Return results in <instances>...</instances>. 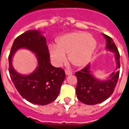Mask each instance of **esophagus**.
<instances>
[{
	"label": "esophagus",
	"mask_w": 129,
	"mask_h": 129,
	"mask_svg": "<svg viewBox=\"0 0 129 129\" xmlns=\"http://www.w3.org/2000/svg\"><path fill=\"white\" fill-rule=\"evenodd\" d=\"M65 73H66V75H72V72L70 70H66L65 71Z\"/></svg>",
	"instance_id": "obj_1"
}]
</instances>
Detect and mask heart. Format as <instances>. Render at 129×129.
I'll list each match as a JSON object with an SVG mask.
<instances>
[{"instance_id": "obj_1", "label": "heart", "mask_w": 129, "mask_h": 129, "mask_svg": "<svg viewBox=\"0 0 129 129\" xmlns=\"http://www.w3.org/2000/svg\"><path fill=\"white\" fill-rule=\"evenodd\" d=\"M97 46L93 36L83 32H74L61 36L55 45H50L49 52L55 64L60 66L66 61V56L73 66H85L90 61Z\"/></svg>"}]
</instances>
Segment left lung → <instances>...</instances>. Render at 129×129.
Returning a JSON list of instances; mask_svg holds the SVG:
<instances>
[{
	"mask_svg": "<svg viewBox=\"0 0 129 129\" xmlns=\"http://www.w3.org/2000/svg\"><path fill=\"white\" fill-rule=\"evenodd\" d=\"M106 40V49L115 55L116 69L105 79L95 77L91 70V64L75 75L77 79L76 95L79 101L86 105H95L105 101L111 95L119 79L120 68V55L115 44L111 38L103 34Z\"/></svg>",
	"mask_w": 129,
	"mask_h": 129,
	"instance_id": "8db88e82",
	"label": "left lung"
}]
</instances>
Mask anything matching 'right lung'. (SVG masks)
Wrapping results in <instances>:
<instances>
[{"label": "right lung", "mask_w": 129, "mask_h": 129, "mask_svg": "<svg viewBox=\"0 0 129 129\" xmlns=\"http://www.w3.org/2000/svg\"><path fill=\"white\" fill-rule=\"evenodd\" d=\"M20 49L30 51L37 59V67L29 74H20L13 68L12 57ZM50 61L46 38L42 32L28 30L14 41L8 57L10 77L21 96L31 103L45 105L55 101L59 95L66 74Z\"/></svg>", "instance_id": "obj_1"}]
</instances>
